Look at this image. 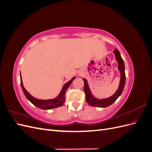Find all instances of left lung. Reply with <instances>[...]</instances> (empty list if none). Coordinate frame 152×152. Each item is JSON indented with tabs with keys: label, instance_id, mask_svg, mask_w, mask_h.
Instances as JSON below:
<instances>
[{
	"label": "left lung",
	"instance_id": "obj_1",
	"mask_svg": "<svg viewBox=\"0 0 152 152\" xmlns=\"http://www.w3.org/2000/svg\"><path fill=\"white\" fill-rule=\"evenodd\" d=\"M113 53L115 55L116 60L118 61V68L121 72V81H120V84H119L118 89L116 91V93H115L113 96H112L111 97H110L108 98L103 99H98L97 98H94L91 93L88 84H87V80L85 79H83V80L84 82V90L86 94V102L92 106V107H102V108L108 107V106L111 105L112 103H113L115 102L117 99L121 96L124 90V86H125V83H126V73H125V66H124V62L121 56L120 53H119L118 50L117 49H115Z\"/></svg>",
	"mask_w": 152,
	"mask_h": 152
}]
</instances>
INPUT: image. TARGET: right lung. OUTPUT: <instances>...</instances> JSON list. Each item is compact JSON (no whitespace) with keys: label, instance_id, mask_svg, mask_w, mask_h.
Listing matches in <instances>:
<instances>
[{"label":"right lung","instance_id":"right-lung-1","mask_svg":"<svg viewBox=\"0 0 152 152\" xmlns=\"http://www.w3.org/2000/svg\"><path fill=\"white\" fill-rule=\"evenodd\" d=\"M75 79V77H74L73 78H72V79L70 81L68 82L67 83H66L65 85L63 86L61 93H59L58 97H56V98L53 99L41 100V99H36V98H34L33 96H31L28 92L25 89L23 85L21 77V73H20L21 86L22 87L23 91V93H24L25 96H26V98L28 99L34 105L36 106L37 107H38L40 109H42V110H49V109H53V108L61 107V106L63 104L64 102H65L66 91L69 87V86H70L72 82Z\"/></svg>","mask_w":152,"mask_h":152}]
</instances>
